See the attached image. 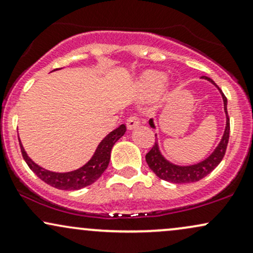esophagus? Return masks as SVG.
<instances>
[{"mask_svg":"<svg viewBox=\"0 0 253 253\" xmlns=\"http://www.w3.org/2000/svg\"><path fill=\"white\" fill-rule=\"evenodd\" d=\"M139 124H140V120H139V118L135 117V115H132V117H129L126 121V126H127V128H128V129L135 128V127L138 126Z\"/></svg>","mask_w":253,"mask_h":253,"instance_id":"34e87169","label":"esophagus"}]
</instances>
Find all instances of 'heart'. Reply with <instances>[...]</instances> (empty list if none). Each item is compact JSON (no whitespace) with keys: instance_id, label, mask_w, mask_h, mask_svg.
Segmentation results:
<instances>
[{"instance_id":"b5f03b06","label":"heart","mask_w":253,"mask_h":253,"mask_svg":"<svg viewBox=\"0 0 253 253\" xmlns=\"http://www.w3.org/2000/svg\"><path fill=\"white\" fill-rule=\"evenodd\" d=\"M165 81H167V76L163 72L156 70L147 71L139 80V90L145 96H153L161 91Z\"/></svg>"}]
</instances>
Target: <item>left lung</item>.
I'll list each match as a JSON object with an SVG mask.
<instances>
[{
	"label": "left lung",
	"mask_w": 253,
	"mask_h": 253,
	"mask_svg": "<svg viewBox=\"0 0 253 253\" xmlns=\"http://www.w3.org/2000/svg\"><path fill=\"white\" fill-rule=\"evenodd\" d=\"M201 78L211 82L213 85H215L222 96L223 110H225L226 114V127L225 130H223L222 138L221 140H220V143L217 144V146L214 149L213 152H211L207 158L203 159V161L199 162V163L196 164L178 165L168 161V159L163 156V153L161 152V149H159V143L158 140H157L156 134V143L145 158H146V163L149 164L150 169L152 170L159 178L164 179V181L176 183V184H183V183L200 181V179H202L203 177H206L208 173H211V171L215 169L217 165L220 164V162L222 161L223 156H225L229 138V118L227 113V98H226L223 92L221 91V89L216 85L213 80H211L210 77L206 76H202ZM149 125L152 128H156L153 119H150Z\"/></svg>",
	"instance_id": "1"
}]
</instances>
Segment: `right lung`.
I'll use <instances>...</instances> for the list:
<instances>
[{"mask_svg":"<svg viewBox=\"0 0 253 253\" xmlns=\"http://www.w3.org/2000/svg\"><path fill=\"white\" fill-rule=\"evenodd\" d=\"M125 132H126L125 125H120L118 128L112 130L109 134H107L101 140V143L97 145L96 150H95L94 155L83 167L78 168L76 170L69 171V172H54V171L43 169L42 167L34 163L28 157L21 141H20V138L19 143L25 162L42 181L60 190H78L88 187L100 178L104 170L108 168L113 146L125 134Z\"/></svg>","mask_w":253,"mask_h":253,"instance_id":"add662e5","label":"right lung"}]
</instances>
